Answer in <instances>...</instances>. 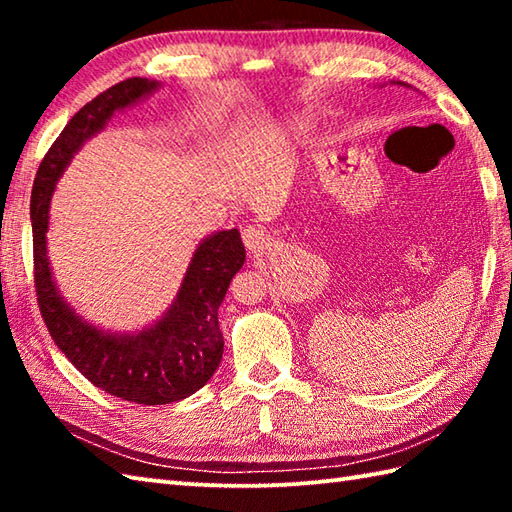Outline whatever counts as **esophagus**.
I'll return each mask as SVG.
<instances>
[{
	"instance_id": "34e87169",
	"label": "esophagus",
	"mask_w": 512,
	"mask_h": 512,
	"mask_svg": "<svg viewBox=\"0 0 512 512\" xmlns=\"http://www.w3.org/2000/svg\"><path fill=\"white\" fill-rule=\"evenodd\" d=\"M242 239L250 253H262V250L268 246V235L264 228L259 226H246L242 231Z\"/></svg>"
}]
</instances>
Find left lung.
Returning <instances> with one entry per match:
<instances>
[{
    "instance_id": "left-lung-1",
    "label": "left lung",
    "mask_w": 512,
    "mask_h": 512,
    "mask_svg": "<svg viewBox=\"0 0 512 512\" xmlns=\"http://www.w3.org/2000/svg\"><path fill=\"white\" fill-rule=\"evenodd\" d=\"M394 85H405V88H411V85H407V83H402V81H391Z\"/></svg>"
}]
</instances>
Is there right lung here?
<instances>
[{
    "label": "right lung",
    "instance_id": "add662e5",
    "mask_svg": "<svg viewBox=\"0 0 512 512\" xmlns=\"http://www.w3.org/2000/svg\"><path fill=\"white\" fill-rule=\"evenodd\" d=\"M160 88V81L134 76L81 107L43 158L30 198L37 301L50 336L92 385L136 405L178 402L215 374L224 352L217 310L246 259L239 231L228 228L204 237L171 306L160 319L134 332L105 330L63 299L52 275L46 233L54 187L76 151L103 132L116 112L138 105Z\"/></svg>",
    "mask_w": 512,
    "mask_h": 512
}]
</instances>
